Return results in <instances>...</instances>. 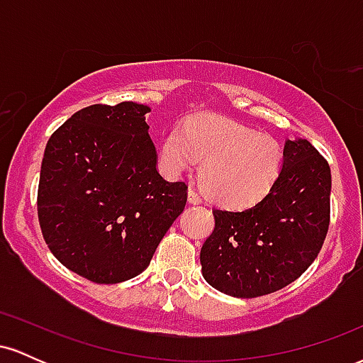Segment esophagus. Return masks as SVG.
<instances>
[{
	"label": "esophagus",
	"instance_id": "obj_1",
	"mask_svg": "<svg viewBox=\"0 0 363 363\" xmlns=\"http://www.w3.org/2000/svg\"><path fill=\"white\" fill-rule=\"evenodd\" d=\"M187 198H189V203H193V205H199V203L203 201L201 194H199L196 189H193V187L189 189V194H187Z\"/></svg>",
	"mask_w": 363,
	"mask_h": 363
}]
</instances>
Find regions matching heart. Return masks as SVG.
<instances>
[{"instance_id":"heart-1","label":"heart","mask_w":363,"mask_h":363,"mask_svg":"<svg viewBox=\"0 0 363 363\" xmlns=\"http://www.w3.org/2000/svg\"><path fill=\"white\" fill-rule=\"evenodd\" d=\"M210 198L230 208H249L262 201L277 184L283 152L272 136L230 119L203 116L174 126L160 147L162 167L172 176L196 167Z\"/></svg>"}]
</instances>
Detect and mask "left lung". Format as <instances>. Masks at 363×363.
Returning a JSON list of instances; mask_svg holds the SVG:
<instances>
[{
	"instance_id": "left-lung-1",
	"label": "left lung",
	"mask_w": 363,
	"mask_h": 363,
	"mask_svg": "<svg viewBox=\"0 0 363 363\" xmlns=\"http://www.w3.org/2000/svg\"><path fill=\"white\" fill-rule=\"evenodd\" d=\"M331 169L307 140H289L272 193L240 211L215 208L199 254L213 289L256 298L290 285L318 257L329 228Z\"/></svg>"
}]
</instances>
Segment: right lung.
<instances>
[{"label":"right lung","mask_w":363,"mask_h":363,"mask_svg":"<svg viewBox=\"0 0 363 363\" xmlns=\"http://www.w3.org/2000/svg\"><path fill=\"white\" fill-rule=\"evenodd\" d=\"M147 112L135 102L94 104L45 145L37 191L43 237L62 266L94 283L147 269L184 211L187 184L158 174Z\"/></svg>","instance_id":"1"}]
</instances>
